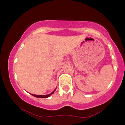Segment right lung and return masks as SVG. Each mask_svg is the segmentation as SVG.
I'll return each mask as SVG.
<instances>
[{
    "label": "right lung",
    "instance_id": "right-lung-1",
    "mask_svg": "<svg viewBox=\"0 0 125 125\" xmlns=\"http://www.w3.org/2000/svg\"><path fill=\"white\" fill-rule=\"evenodd\" d=\"M54 91H55V90H54L53 92H52L51 94H46V95H36V94H31L32 96H33L36 97H39V98H47V97H49L50 96H51L52 94H53V93L54 92Z\"/></svg>",
    "mask_w": 125,
    "mask_h": 125
}]
</instances>
